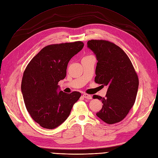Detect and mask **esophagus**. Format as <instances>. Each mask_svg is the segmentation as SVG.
Here are the masks:
<instances>
[{
	"mask_svg": "<svg viewBox=\"0 0 158 158\" xmlns=\"http://www.w3.org/2000/svg\"><path fill=\"white\" fill-rule=\"evenodd\" d=\"M83 97L86 99H92V95H90V94H83Z\"/></svg>",
	"mask_w": 158,
	"mask_h": 158,
	"instance_id": "obj_1",
	"label": "esophagus"
}]
</instances>
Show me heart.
Instances as JSON below:
<instances>
[{"mask_svg":"<svg viewBox=\"0 0 158 158\" xmlns=\"http://www.w3.org/2000/svg\"><path fill=\"white\" fill-rule=\"evenodd\" d=\"M90 56H90V55H88V56H86L85 57H90Z\"/></svg>","mask_w":158,"mask_h":158,"instance_id":"obj_1","label":"heart"}]
</instances>
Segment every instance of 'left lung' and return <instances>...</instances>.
<instances>
[{
  "mask_svg": "<svg viewBox=\"0 0 158 158\" xmlns=\"http://www.w3.org/2000/svg\"><path fill=\"white\" fill-rule=\"evenodd\" d=\"M87 44L98 61L95 82L108 86L105 98L93 96L103 104L96 115L107 124H115L124 119L134 105L139 86L138 74L125 52L114 43L92 39Z\"/></svg>",
  "mask_w": 158,
  "mask_h": 158,
  "instance_id": "left-lung-1",
  "label": "left lung"
}]
</instances>
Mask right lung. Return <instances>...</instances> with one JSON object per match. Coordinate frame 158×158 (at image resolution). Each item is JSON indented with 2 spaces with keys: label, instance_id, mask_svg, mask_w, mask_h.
I'll return each mask as SVG.
<instances>
[{
  "label": "right lung",
  "instance_id": "right-lung-1",
  "mask_svg": "<svg viewBox=\"0 0 158 158\" xmlns=\"http://www.w3.org/2000/svg\"><path fill=\"white\" fill-rule=\"evenodd\" d=\"M83 46L82 41L46 46L27 65L21 90L27 110L40 127L53 129L60 125L81 97L79 92L58 93L57 89L68 62Z\"/></svg>",
  "mask_w": 158,
  "mask_h": 158
}]
</instances>
